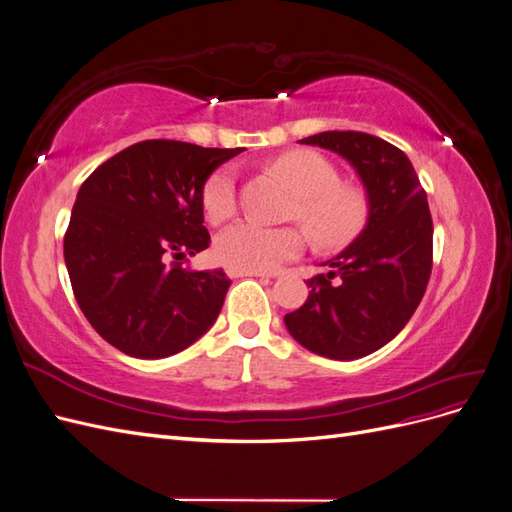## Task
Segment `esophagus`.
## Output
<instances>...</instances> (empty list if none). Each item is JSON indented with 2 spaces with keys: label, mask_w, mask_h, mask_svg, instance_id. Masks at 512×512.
Returning <instances> with one entry per match:
<instances>
[{
  "label": "esophagus",
  "mask_w": 512,
  "mask_h": 512,
  "mask_svg": "<svg viewBox=\"0 0 512 512\" xmlns=\"http://www.w3.org/2000/svg\"><path fill=\"white\" fill-rule=\"evenodd\" d=\"M228 275L230 277H269L262 271H237V269H228Z\"/></svg>",
  "instance_id": "esophagus-1"
}]
</instances>
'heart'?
<instances>
[{
  "label": "heart",
  "instance_id": "heart-1",
  "mask_svg": "<svg viewBox=\"0 0 512 512\" xmlns=\"http://www.w3.org/2000/svg\"><path fill=\"white\" fill-rule=\"evenodd\" d=\"M271 168L297 192L290 220H299L312 241L324 250H339L361 235L369 218V198L363 188L339 181L331 160L312 149H294L275 158ZM205 218L222 224L237 213V177L232 166H220L207 177L200 194ZM303 232L294 226L269 228L239 222L215 239V258L237 271H273L297 258Z\"/></svg>",
  "mask_w": 512,
  "mask_h": 512
}]
</instances>
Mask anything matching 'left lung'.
<instances>
[{"label": "left lung", "mask_w": 512, "mask_h": 512, "mask_svg": "<svg viewBox=\"0 0 512 512\" xmlns=\"http://www.w3.org/2000/svg\"><path fill=\"white\" fill-rule=\"evenodd\" d=\"M303 145L329 149L352 164L369 198L361 235L307 280V301L284 316L288 333L320 356L354 361L406 327L421 303L433 254L427 194L408 156L365 132H320Z\"/></svg>", "instance_id": "obj_1"}]
</instances>
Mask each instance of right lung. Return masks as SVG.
<instances>
[{
  "label": "right lung",
  "mask_w": 512,
  "mask_h": 512,
  "mask_svg": "<svg viewBox=\"0 0 512 512\" xmlns=\"http://www.w3.org/2000/svg\"><path fill=\"white\" fill-rule=\"evenodd\" d=\"M241 151L143 141L81 185L64 237L66 267L81 312L123 354L164 359L218 320L226 273L188 271L168 258L207 250L203 185Z\"/></svg>",
  "instance_id": "right-lung-1"
}]
</instances>
